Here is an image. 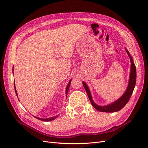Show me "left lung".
<instances>
[{
  "label": "left lung",
  "mask_w": 148,
  "mask_h": 148,
  "mask_svg": "<svg viewBox=\"0 0 148 148\" xmlns=\"http://www.w3.org/2000/svg\"><path fill=\"white\" fill-rule=\"evenodd\" d=\"M125 49L127 53L128 54V55H129V57L130 59V62H131L130 72L129 83H128L127 89L119 99H117L116 101L110 104H108L106 105L102 106V105H97L93 101L90 90L89 89V88H88L87 84L84 82H83V85L85 88L87 96L88 98H89V100L92 105L97 111H101V112H115L119 111L127 103V102H129L130 98L133 93V90L136 85V69L135 64H134V62H133V58L132 57L129 52L127 51V49L125 48Z\"/></svg>",
  "instance_id": "8db88e82"
}]
</instances>
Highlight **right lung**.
<instances>
[{"instance_id":"1","label":"right lung","mask_w":148,"mask_h":148,"mask_svg":"<svg viewBox=\"0 0 148 148\" xmlns=\"http://www.w3.org/2000/svg\"><path fill=\"white\" fill-rule=\"evenodd\" d=\"M13 70V74H14V67L12 68ZM72 79H71L70 80V82H68V85L66 86V90H65V95H66V97L67 96V93H68V90H69V87H70V83H71V82ZM14 88H15V93L16 95V96H18V93H17V92H16V87H15V80H14ZM35 118H36L37 119H38L40 120L41 121H52L53 120H55V119H56V118L58 116V115H56V116H52V117H51V118H48V119H41V118H38L37 116H34Z\"/></svg>"}]
</instances>
